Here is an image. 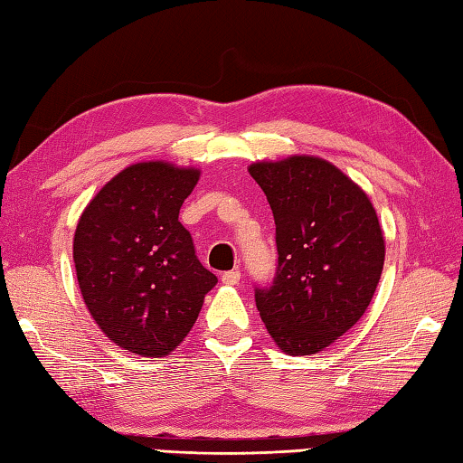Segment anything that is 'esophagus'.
<instances>
[{
	"label": "esophagus",
	"mask_w": 463,
	"mask_h": 463,
	"mask_svg": "<svg viewBox=\"0 0 463 463\" xmlns=\"http://www.w3.org/2000/svg\"><path fill=\"white\" fill-rule=\"evenodd\" d=\"M240 278H241V274L238 272V269H230V272H225L222 276V282L228 284V286H235L240 282Z\"/></svg>",
	"instance_id": "esophagus-1"
}]
</instances>
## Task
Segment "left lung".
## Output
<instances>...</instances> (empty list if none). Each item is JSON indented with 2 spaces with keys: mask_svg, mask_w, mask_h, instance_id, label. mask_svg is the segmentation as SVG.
Returning <instances> with one entry per match:
<instances>
[{
  "mask_svg": "<svg viewBox=\"0 0 463 463\" xmlns=\"http://www.w3.org/2000/svg\"><path fill=\"white\" fill-rule=\"evenodd\" d=\"M276 222L278 266L256 307L288 354L333 345L367 310L381 280L385 240L367 194L320 156L250 165Z\"/></svg>",
  "mask_w": 463,
  "mask_h": 463,
  "instance_id": "obj_1",
  "label": "left lung"
}]
</instances>
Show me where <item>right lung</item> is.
<instances>
[{"mask_svg":"<svg viewBox=\"0 0 463 463\" xmlns=\"http://www.w3.org/2000/svg\"><path fill=\"white\" fill-rule=\"evenodd\" d=\"M199 169L137 163L86 205L74 233V266L86 308L112 343L163 356L195 325L215 274L195 256L179 209Z\"/></svg>","mask_w":463,"mask_h":463,"instance_id":"add662e5","label":"right lung"}]
</instances>
